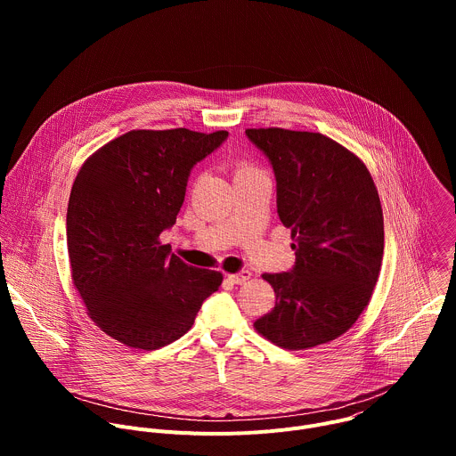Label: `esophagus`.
<instances>
[{
  "mask_svg": "<svg viewBox=\"0 0 456 456\" xmlns=\"http://www.w3.org/2000/svg\"><path fill=\"white\" fill-rule=\"evenodd\" d=\"M227 278H229V281L234 283V285H243V283L250 278V273H248V271H240V273H236V274H229Z\"/></svg>",
  "mask_w": 456,
  "mask_h": 456,
  "instance_id": "34e87169",
  "label": "esophagus"
}]
</instances>
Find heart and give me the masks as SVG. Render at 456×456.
Returning <instances> with one entry per match:
<instances>
[{"label":"heart","mask_w":456,"mask_h":456,"mask_svg":"<svg viewBox=\"0 0 456 456\" xmlns=\"http://www.w3.org/2000/svg\"><path fill=\"white\" fill-rule=\"evenodd\" d=\"M256 171H257V169L252 167V166H248V164H240L238 169H236V176H238V175H247V173H256Z\"/></svg>","instance_id":"obj_1"}]
</instances>
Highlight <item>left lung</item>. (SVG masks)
Instances as JSON below:
<instances>
[{
    "label": "left lung",
    "instance_id": "1",
    "mask_svg": "<svg viewBox=\"0 0 456 456\" xmlns=\"http://www.w3.org/2000/svg\"><path fill=\"white\" fill-rule=\"evenodd\" d=\"M245 135L273 166L278 215L296 250L289 273L264 274L276 305L254 327L287 350L334 341L366 308L382 264L384 220L371 175L321 134L267 127Z\"/></svg>",
    "mask_w": 456,
    "mask_h": 456
}]
</instances>
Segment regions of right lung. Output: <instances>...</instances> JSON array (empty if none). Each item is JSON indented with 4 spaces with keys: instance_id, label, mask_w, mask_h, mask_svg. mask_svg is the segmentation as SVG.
<instances>
[{
    "instance_id": "obj_1",
    "label": "right lung",
    "mask_w": 456,
    "mask_h": 456,
    "mask_svg": "<svg viewBox=\"0 0 456 456\" xmlns=\"http://www.w3.org/2000/svg\"><path fill=\"white\" fill-rule=\"evenodd\" d=\"M227 132L134 129L77 173L67 211L72 280L88 315L126 346L157 350L182 338L222 274L194 269L160 243L185 199L191 169Z\"/></svg>"
}]
</instances>
